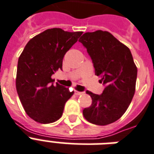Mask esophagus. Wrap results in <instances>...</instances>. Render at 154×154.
I'll use <instances>...</instances> for the list:
<instances>
[{"label": "esophagus", "instance_id": "obj_1", "mask_svg": "<svg viewBox=\"0 0 154 154\" xmlns=\"http://www.w3.org/2000/svg\"><path fill=\"white\" fill-rule=\"evenodd\" d=\"M74 94H76V95H82V94H83L84 93H83V92H79V91H77V90H75Z\"/></svg>", "mask_w": 154, "mask_h": 154}]
</instances>
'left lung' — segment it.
<instances>
[{
	"mask_svg": "<svg viewBox=\"0 0 154 154\" xmlns=\"http://www.w3.org/2000/svg\"><path fill=\"white\" fill-rule=\"evenodd\" d=\"M79 42L93 60L95 75L105 86L101 95L87 91L92 105L84 109V117L97 125L111 124L125 112L135 93L137 69L132 53L107 31L85 32Z\"/></svg>",
	"mask_w": 154,
	"mask_h": 154,
	"instance_id": "1",
	"label": "left lung"
}]
</instances>
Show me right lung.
<instances>
[{
  "mask_svg": "<svg viewBox=\"0 0 154 154\" xmlns=\"http://www.w3.org/2000/svg\"><path fill=\"white\" fill-rule=\"evenodd\" d=\"M82 34L60 28L49 29L32 37L19 57L16 88L25 112L37 122L57 121L74 93L53 84L51 77L62 69L64 56Z\"/></svg>",
  "mask_w": 154,
  "mask_h": 154,
  "instance_id": "1",
  "label": "right lung"
}]
</instances>
